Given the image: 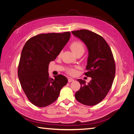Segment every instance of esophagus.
Masks as SVG:
<instances>
[{"instance_id": "esophagus-1", "label": "esophagus", "mask_w": 134, "mask_h": 134, "mask_svg": "<svg viewBox=\"0 0 134 134\" xmlns=\"http://www.w3.org/2000/svg\"><path fill=\"white\" fill-rule=\"evenodd\" d=\"M73 81H74V80L73 79H72V78H69L68 79V82L69 83H70L71 82H73Z\"/></svg>"}]
</instances>
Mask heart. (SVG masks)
Masks as SVG:
<instances>
[{
  "mask_svg": "<svg viewBox=\"0 0 134 134\" xmlns=\"http://www.w3.org/2000/svg\"><path fill=\"white\" fill-rule=\"evenodd\" d=\"M70 47L75 55L81 51H84V46L83 43L79 41L72 42L70 44ZM60 55L61 53L59 54V56H60ZM76 70L74 68H69L67 70L68 73L70 75H74L76 74Z\"/></svg>",
  "mask_w": 134,
  "mask_h": 134,
  "instance_id": "1",
  "label": "heart"
}]
</instances>
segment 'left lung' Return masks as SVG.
I'll return each instance as SVG.
<instances>
[{"label": "left lung", "instance_id": "left-lung-1", "mask_svg": "<svg viewBox=\"0 0 134 134\" xmlns=\"http://www.w3.org/2000/svg\"><path fill=\"white\" fill-rule=\"evenodd\" d=\"M71 32L87 47L88 58L84 74L92 78L88 84L84 80H77L80 88L75 93V98L84 105L94 106L106 97L112 87L116 72L115 60L108 44L102 36L87 30Z\"/></svg>", "mask_w": 134, "mask_h": 134}]
</instances>
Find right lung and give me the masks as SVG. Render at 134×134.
I'll use <instances>...</instances> for the list:
<instances>
[{
  "mask_svg": "<svg viewBox=\"0 0 134 134\" xmlns=\"http://www.w3.org/2000/svg\"><path fill=\"white\" fill-rule=\"evenodd\" d=\"M70 35V32L40 34L28 40L23 48L18 76L27 98L36 106L43 107L54 102L68 83L63 75L50 78L48 69L69 41Z\"/></svg>",
  "mask_w": 134,
  "mask_h": 134,
  "instance_id": "obj_1",
  "label": "right lung"
}]
</instances>
